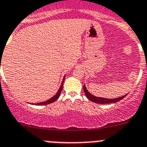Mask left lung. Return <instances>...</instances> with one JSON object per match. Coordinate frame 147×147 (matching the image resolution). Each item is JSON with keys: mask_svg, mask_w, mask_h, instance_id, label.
Masks as SVG:
<instances>
[{"mask_svg": "<svg viewBox=\"0 0 147 147\" xmlns=\"http://www.w3.org/2000/svg\"><path fill=\"white\" fill-rule=\"evenodd\" d=\"M83 90H84L85 94H86V97L88 98L90 101H93V102L98 103V104H111V103H115L117 102V101H120V100L123 99V98L126 96H123L119 97V98H101V97H96L93 96L92 94H90V93L88 91V90L86 89V86H83Z\"/></svg>", "mask_w": 147, "mask_h": 147, "instance_id": "left-lung-1", "label": "left lung"}]
</instances>
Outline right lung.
<instances>
[{
	"mask_svg": "<svg viewBox=\"0 0 147 147\" xmlns=\"http://www.w3.org/2000/svg\"><path fill=\"white\" fill-rule=\"evenodd\" d=\"M64 78H65V76L64 77V78H63V80H62V83H61V86H60L59 89V90L57 91V93L56 94V95L53 96L52 98H51L49 100H47V101H43V102H41V103H37V104H35L36 105H49V104H51V103L54 102L57 99H58V98L60 96V94H61V90H62L63 89V83H64Z\"/></svg>",
	"mask_w": 147,
	"mask_h": 147,
	"instance_id": "add662e5",
	"label": "right lung"
}]
</instances>
